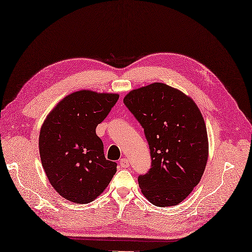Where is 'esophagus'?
Here are the masks:
<instances>
[{
  "mask_svg": "<svg viewBox=\"0 0 252 252\" xmlns=\"http://www.w3.org/2000/svg\"><path fill=\"white\" fill-rule=\"evenodd\" d=\"M120 166L122 168H128L129 167V160L127 158H122L120 160Z\"/></svg>",
  "mask_w": 252,
  "mask_h": 252,
  "instance_id": "34e87169",
  "label": "esophagus"
}]
</instances>
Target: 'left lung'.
<instances>
[{
    "mask_svg": "<svg viewBox=\"0 0 252 252\" xmlns=\"http://www.w3.org/2000/svg\"><path fill=\"white\" fill-rule=\"evenodd\" d=\"M124 104L149 144L151 168L137 179L143 195L156 206L177 205L200 182L209 158L200 110L184 93L159 82L128 93Z\"/></svg>",
    "mask_w": 252,
    "mask_h": 252,
    "instance_id": "8db88e82",
    "label": "left lung"
}]
</instances>
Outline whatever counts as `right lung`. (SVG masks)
Segmentation results:
<instances>
[{
    "instance_id": "1",
    "label": "right lung",
    "mask_w": 252,
    "mask_h": 252,
    "mask_svg": "<svg viewBox=\"0 0 252 252\" xmlns=\"http://www.w3.org/2000/svg\"><path fill=\"white\" fill-rule=\"evenodd\" d=\"M118 99V94L75 92L57 104L40 128L42 168L52 187L68 201L94 200L116 174L117 162L105 158L96 128Z\"/></svg>"
}]
</instances>
